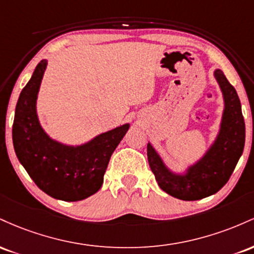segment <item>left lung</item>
Masks as SVG:
<instances>
[{
    "mask_svg": "<svg viewBox=\"0 0 254 254\" xmlns=\"http://www.w3.org/2000/svg\"><path fill=\"white\" fill-rule=\"evenodd\" d=\"M214 77L222 92L223 112L217 135L202 157L183 172H174L153 145H147L148 162L160 189L178 199L198 200L220 191L244 151L246 131L237 90L221 69H215Z\"/></svg>",
    "mask_w": 254,
    "mask_h": 254,
    "instance_id": "left-lung-1",
    "label": "left lung"
}]
</instances>
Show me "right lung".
I'll return each instance as SVG.
<instances>
[{"instance_id": "1", "label": "right lung", "mask_w": 254, "mask_h": 254, "mask_svg": "<svg viewBox=\"0 0 254 254\" xmlns=\"http://www.w3.org/2000/svg\"><path fill=\"white\" fill-rule=\"evenodd\" d=\"M46 65L48 61H40L20 93L13 123L14 150L40 190L56 199L76 202L100 190L110 157L130 124L119 125L77 145L52 138L43 129L37 113Z\"/></svg>"}]
</instances>
